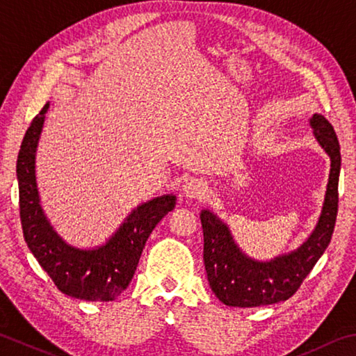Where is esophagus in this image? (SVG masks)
Masks as SVG:
<instances>
[{
  "label": "esophagus",
  "instance_id": "esophagus-1",
  "mask_svg": "<svg viewBox=\"0 0 356 356\" xmlns=\"http://www.w3.org/2000/svg\"><path fill=\"white\" fill-rule=\"evenodd\" d=\"M207 190H209V186L202 179H190L182 188L186 199H202L207 195Z\"/></svg>",
  "mask_w": 356,
  "mask_h": 356
}]
</instances>
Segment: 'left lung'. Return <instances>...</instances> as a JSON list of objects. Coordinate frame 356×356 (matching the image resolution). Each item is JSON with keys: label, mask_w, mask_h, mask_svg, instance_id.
<instances>
[{"label": "left lung", "mask_w": 356, "mask_h": 356, "mask_svg": "<svg viewBox=\"0 0 356 356\" xmlns=\"http://www.w3.org/2000/svg\"><path fill=\"white\" fill-rule=\"evenodd\" d=\"M313 134L332 161L324 207L313 234L299 249L269 261H258L238 248L227 224L210 210L200 211L204 230V264L210 288L224 305L261 307L289 299L324 254L332 240L338 215V182L341 170L339 141L333 126L314 113Z\"/></svg>", "instance_id": "8db88e82"}]
</instances>
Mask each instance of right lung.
<instances>
[{"mask_svg": "<svg viewBox=\"0 0 356 356\" xmlns=\"http://www.w3.org/2000/svg\"><path fill=\"white\" fill-rule=\"evenodd\" d=\"M48 107L44 104L32 120L17 159L24 241L63 294L81 300L111 302L129 286L147 238L176 207L177 199L163 195L138 205L107 243L98 248L79 249L68 244L43 213L35 182V151Z\"/></svg>", "mask_w": 356, "mask_h": 356, "instance_id": "right-lung-1", "label": "right lung"}]
</instances>
